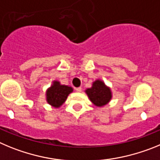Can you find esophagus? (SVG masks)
<instances>
[{
  "label": "esophagus",
  "mask_w": 160,
  "mask_h": 160,
  "mask_svg": "<svg viewBox=\"0 0 160 160\" xmlns=\"http://www.w3.org/2000/svg\"><path fill=\"white\" fill-rule=\"evenodd\" d=\"M75 90L77 91V92H81L82 91V88L80 87H79V88H75Z\"/></svg>",
  "instance_id": "esophagus-1"
}]
</instances>
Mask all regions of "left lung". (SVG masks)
Returning a JSON list of instances; mask_svg holds the SVG:
<instances>
[{
	"instance_id": "8db88e82",
	"label": "left lung",
	"mask_w": 160,
	"mask_h": 160,
	"mask_svg": "<svg viewBox=\"0 0 160 160\" xmlns=\"http://www.w3.org/2000/svg\"><path fill=\"white\" fill-rule=\"evenodd\" d=\"M90 100L97 107L107 104L112 99V92L102 80L93 82L92 86L85 91Z\"/></svg>"
}]
</instances>
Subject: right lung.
<instances>
[{
    "instance_id": "1",
    "label": "right lung",
    "mask_w": 160,
    "mask_h": 160,
    "mask_svg": "<svg viewBox=\"0 0 160 160\" xmlns=\"http://www.w3.org/2000/svg\"><path fill=\"white\" fill-rule=\"evenodd\" d=\"M72 91V88L62 85L58 81H53L52 85L46 92V100L52 107L59 108L65 102Z\"/></svg>"
}]
</instances>
